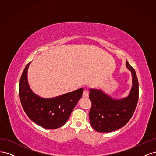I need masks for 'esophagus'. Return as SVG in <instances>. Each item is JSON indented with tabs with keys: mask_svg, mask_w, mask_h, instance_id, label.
<instances>
[{
	"mask_svg": "<svg viewBox=\"0 0 156 156\" xmlns=\"http://www.w3.org/2000/svg\"><path fill=\"white\" fill-rule=\"evenodd\" d=\"M83 97L84 98H88V92L87 90H84L83 93Z\"/></svg>",
	"mask_w": 156,
	"mask_h": 156,
	"instance_id": "34e87169",
	"label": "esophagus"
}]
</instances>
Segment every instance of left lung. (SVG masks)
I'll list each match as a JSON object with an SVG mask.
<instances>
[{"instance_id": "obj_1", "label": "left lung", "mask_w": 156, "mask_h": 156, "mask_svg": "<svg viewBox=\"0 0 156 156\" xmlns=\"http://www.w3.org/2000/svg\"><path fill=\"white\" fill-rule=\"evenodd\" d=\"M131 70L133 86L129 95L122 100H115L101 90L90 89L89 98L92 106L89 119L92 127L98 132H111L121 128L133 116L139 100V82L135 69L126 61Z\"/></svg>"}]
</instances>
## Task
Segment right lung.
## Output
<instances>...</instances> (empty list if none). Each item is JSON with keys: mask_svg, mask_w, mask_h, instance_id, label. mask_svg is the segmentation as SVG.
Instances as JSON below:
<instances>
[{"mask_svg": "<svg viewBox=\"0 0 156 156\" xmlns=\"http://www.w3.org/2000/svg\"><path fill=\"white\" fill-rule=\"evenodd\" d=\"M27 64L20 78L19 94L23 110L28 117L40 126L54 129L65 124L81 98L83 89L65 94L54 98H41L33 93L27 81Z\"/></svg>", "mask_w": 156, "mask_h": 156, "instance_id": "obj_1", "label": "right lung"}]
</instances>
